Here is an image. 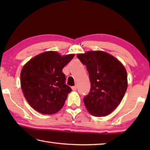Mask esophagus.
<instances>
[{
  "instance_id": "obj_1",
  "label": "esophagus",
  "mask_w": 150,
  "mask_h": 150,
  "mask_svg": "<svg viewBox=\"0 0 150 150\" xmlns=\"http://www.w3.org/2000/svg\"><path fill=\"white\" fill-rule=\"evenodd\" d=\"M71 88H72L73 91H76V90H77V86H76V85L73 86V87H71Z\"/></svg>"
}]
</instances>
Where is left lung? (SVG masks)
I'll return each instance as SVG.
<instances>
[{
	"instance_id": "obj_1",
	"label": "left lung",
	"mask_w": 150,
	"mask_h": 150,
	"mask_svg": "<svg viewBox=\"0 0 150 150\" xmlns=\"http://www.w3.org/2000/svg\"><path fill=\"white\" fill-rule=\"evenodd\" d=\"M77 57L89 73L91 90L83 98L86 108L93 116L108 115L119 105L126 91L125 67L102 51H89Z\"/></svg>"
}]
</instances>
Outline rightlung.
I'll use <instances>...</instances> for the list:
<instances>
[{"instance_id":"add662e5","label":"right lung","mask_w":150,"mask_h":150,"mask_svg":"<svg viewBox=\"0 0 150 150\" xmlns=\"http://www.w3.org/2000/svg\"><path fill=\"white\" fill-rule=\"evenodd\" d=\"M74 56H62L50 51L36 55L24 65L20 73V84L25 98L34 110L52 115L62 108L71 91L65 84L62 69Z\"/></svg>"}]
</instances>
